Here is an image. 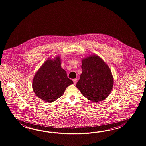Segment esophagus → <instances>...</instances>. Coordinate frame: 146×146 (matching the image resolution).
I'll return each mask as SVG.
<instances>
[{"instance_id": "34e87169", "label": "esophagus", "mask_w": 146, "mask_h": 146, "mask_svg": "<svg viewBox=\"0 0 146 146\" xmlns=\"http://www.w3.org/2000/svg\"><path fill=\"white\" fill-rule=\"evenodd\" d=\"M73 82H74V84H76L77 83V79H73Z\"/></svg>"}]
</instances>
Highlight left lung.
I'll list each match as a JSON object with an SVG mask.
<instances>
[{"mask_svg":"<svg viewBox=\"0 0 146 146\" xmlns=\"http://www.w3.org/2000/svg\"><path fill=\"white\" fill-rule=\"evenodd\" d=\"M82 74L76 87L84 96L92 102L104 100L112 90V72L98 56H90L82 61Z\"/></svg>","mask_w":146,"mask_h":146,"instance_id":"1","label":"left lung"}]
</instances>
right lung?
Returning a JSON list of instances; mask_svg holds the SVG:
<instances>
[{
    "instance_id": "obj_1",
    "label": "right lung",
    "mask_w": 146,
    "mask_h": 146,
    "mask_svg": "<svg viewBox=\"0 0 146 146\" xmlns=\"http://www.w3.org/2000/svg\"><path fill=\"white\" fill-rule=\"evenodd\" d=\"M59 57L44 62L34 76L32 88L40 99L52 102L62 96L66 88L73 84L67 73L61 67Z\"/></svg>"
}]
</instances>
